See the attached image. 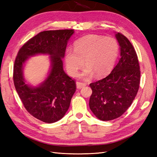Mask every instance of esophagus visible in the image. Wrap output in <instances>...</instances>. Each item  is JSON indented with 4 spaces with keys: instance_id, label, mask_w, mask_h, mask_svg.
I'll use <instances>...</instances> for the list:
<instances>
[{
    "instance_id": "obj_1",
    "label": "esophagus",
    "mask_w": 157,
    "mask_h": 157,
    "mask_svg": "<svg viewBox=\"0 0 157 157\" xmlns=\"http://www.w3.org/2000/svg\"><path fill=\"white\" fill-rule=\"evenodd\" d=\"M76 86H77V88H78V89H81L82 88H84V86H86V83H83V82H77Z\"/></svg>"
}]
</instances>
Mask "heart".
<instances>
[{
    "label": "heart",
    "instance_id": "heart-1",
    "mask_svg": "<svg viewBox=\"0 0 157 157\" xmlns=\"http://www.w3.org/2000/svg\"><path fill=\"white\" fill-rule=\"evenodd\" d=\"M74 50L68 48L65 55L67 71L76 75L84 65L86 67L81 73L84 78L105 76L114 67L119 52V45L112 37L89 35L80 38L74 44Z\"/></svg>",
    "mask_w": 157,
    "mask_h": 157
}]
</instances>
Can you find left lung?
I'll list each match as a JSON object with an SVG mask.
<instances>
[{
    "instance_id": "left-lung-1",
    "label": "left lung",
    "mask_w": 157,
    "mask_h": 157,
    "mask_svg": "<svg viewBox=\"0 0 157 157\" xmlns=\"http://www.w3.org/2000/svg\"><path fill=\"white\" fill-rule=\"evenodd\" d=\"M115 37L120 46L119 62L105 78L90 84L92 90L90 108L102 121L118 118L128 110L137 94L140 81L134 46L121 33H117Z\"/></svg>"
}]
</instances>
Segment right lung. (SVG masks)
<instances>
[{
    "label": "right lung",
    "instance_id": "1",
    "mask_svg": "<svg viewBox=\"0 0 157 157\" xmlns=\"http://www.w3.org/2000/svg\"><path fill=\"white\" fill-rule=\"evenodd\" d=\"M74 29L48 30L39 33L19 49L13 67V82L23 105L29 114L52 123L63 118L76 90L75 81L63 67L67 44ZM48 54L52 65L48 78L38 86H29L23 77V65L30 56Z\"/></svg>",
    "mask_w": 157,
    "mask_h": 157
}]
</instances>
